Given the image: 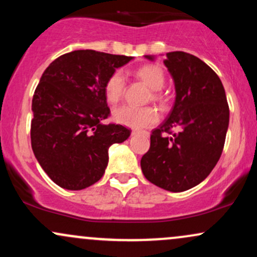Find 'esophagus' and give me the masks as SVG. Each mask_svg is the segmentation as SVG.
<instances>
[{
    "label": "esophagus",
    "mask_w": 257,
    "mask_h": 257,
    "mask_svg": "<svg viewBox=\"0 0 257 257\" xmlns=\"http://www.w3.org/2000/svg\"><path fill=\"white\" fill-rule=\"evenodd\" d=\"M149 135V132H145V131H133L132 132V135Z\"/></svg>",
    "instance_id": "1"
}]
</instances>
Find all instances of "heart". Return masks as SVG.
<instances>
[{
    "label": "heart",
    "mask_w": 257,
    "mask_h": 257,
    "mask_svg": "<svg viewBox=\"0 0 257 257\" xmlns=\"http://www.w3.org/2000/svg\"><path fill=\"white\" fill-rule=\"evenodd\" d=\"M135 75L153 90V98L158 99V90L163 87L164 82H166V76H164L162 67L153 64L144 65L137 69ZM124 87L125 81L122 71L117 70V71L112 72L106 79L104 85L106 100L111 104L118 102L124 93ZM112 118L118 124L129 126V128L141 129L155 124L159 116L157 110L152 106L137 107V106L123 105L114 108L112 112Z\"/></svg>",
    "instance_id": "1"
}]
</instances>
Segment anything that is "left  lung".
I'll return each instance as SVG.
<instances>
[{"instance_id": "obj_1", "label": "left lung", "mask_w": 257, "mask_h": 257, "mask_svg": "<svg viewBox=\"0 0 257 257\" xmlns=\"http://www.w3.org/2000/svg\"><path fill=\"white\" fill-rule=\"evenodd\" d=\"M164 65L174 81L175 102L167 119L152 132L151 146L140 164L153 185L182 192L200 184L216 166L225 145L229 108L219 76L199 58L170 52ZM172 128L178 132L170 133Z\"/></svg>"}]
</instances>
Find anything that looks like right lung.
Wrapping results in <instances>:
<instances>
[{
    "mask_svg": "<svg viewBox=\"0 0 257 257\" xmlns=\"http://www.w3.org/2000/svg\"><path fill=\"white\" fill-rule=\"evenodd\" d=\"M133 57L79 49L55 59L40 79L31 110V146L42 169L60 187L78 191L104 175L108 149L131 137L110 114L104 85Z\"/></svg>",
    "mask_w": 257,
    "mask_h": 257,
    "instance_id": "right-lung-1",
    "label": "right lung"
}]
</instances>
